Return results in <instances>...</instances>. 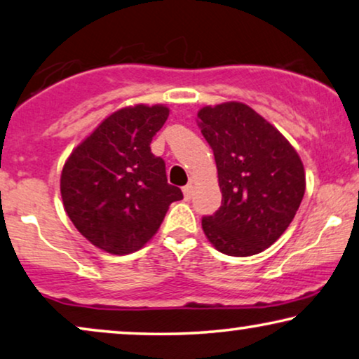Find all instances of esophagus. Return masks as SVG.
<instances>
[{"instance_id": "obj_1", "label": "esophagus", "mask_w": 359, "mask_h": 359, "mask_svg": "<svg viewBox=\"0 0 359 359\" xmlns=\"http://www.w3.org/2000/svg\"><path fill=\"white\" fill-rule=\"evenodd\" d=\"M182 191H184V196H185V200H190V198H191V195H194V187H191V184L185 185L184 189H182Z\"/></svg>"}]
</instances>
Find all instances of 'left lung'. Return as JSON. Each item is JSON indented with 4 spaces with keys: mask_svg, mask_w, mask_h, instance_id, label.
Masks as SVG:
<instances>
[{
    "mask_svg": "<svg viewBox=\"0 0 359 359\" xmlns=\"http://www.w3.org/2000/svg\"><path fill=\"white\" fill-rule=\"evenodd\" d=\"M198 127L215 154L223 201L203 216L208 241L219 252L249 257L286 231L306 190L304 165L273 125L242 102L206 105Z\"/></svg>",
    "mask_w": 359,
    "mask_h": 359,
    "instance_id": "1",
    "label": "left lung"
}]
</instances>
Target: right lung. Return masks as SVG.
I'll return each instance as SVG.
<instances>
[{
    "mask_svg": "<svg viewBox=\"0 0 359 359\" xmlns=\"http://www.w3.org/2000/svg\"><path fill=\"white\" fill-rule=\"evenodd\" d=\"M169 117L164 105L120 109L78 144L63 165L60 190L76 229L114 255L140 250L184 198L168 184L165 163L151 153L153 136Z\"/></svg>",
    "mask_w": 359,
    "mask_h": 359,
    "instance_id": "1",
    "label": "right lung"
}]
</instances>
